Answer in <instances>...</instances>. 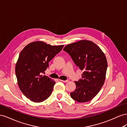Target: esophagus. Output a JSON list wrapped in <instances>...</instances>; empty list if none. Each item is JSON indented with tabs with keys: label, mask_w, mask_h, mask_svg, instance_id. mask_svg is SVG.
Listing matches in <instances>:
<instances>
[{
	"label": "esophagus",
	"mask_w": 127,
	"mask_h": 127,
	"mask_svg": "<svg viewBox=\"0 0 127 127\" xmlns=\"http://www.w3.org/2000/svg\"><path fill=\"white\" fill-rule=\"evenodd\" d=\"M59 80L60 82H68V80H61V79H59Z\"/></svg>",
	"instance_id": "1"
}]
</instances>
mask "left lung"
<instances>
[{
    "label": "left lung",
    "instance_id": "obj_1",
    "mask_svg": "<svg viewBox=\"0 0 127 127\" xmlns=\"http://www.w3.org/2000/svg\"><path fill=\"white\" fill-rule=\"evenodd\" d=\"M64 50L71 57L84 72L82 78L75 82L76 88L70 93L78 102H87L97 94L105 81L107 63L104 53L91 41L82 40L66 45Z\"/></svg>",
    "mask_w": 127,
    "mask_h": 127
}]
</instances>
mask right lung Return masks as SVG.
<instances>
[{
	"label": "right lung",
	"instance_id": "obj_1",
	"mask_svg": "<svg viewBox=\"0 0 127 127\" xmlns=\"http://www.w3.org/2000/svg\"><path fill=\"white\" fill-rule=\"evenodd\" d=\"M63 47L64 45L53 46L36 41L27 45L21 52L15 74L21 91L31 101L43 102L51 94L56 82L42 74L49 61Z\"/></svg>",
	"mask_w": 127,
	"mask_h": 127
}]
</instances>
